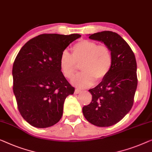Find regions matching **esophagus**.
<instances>
[{"instance_id": "obj_1", "label": "esophagus", "mask_w": 152, "mask_h": 152, "mask_svg": "<svg viewBox=\"0 0 152 152\" xmlns=\"http://www.w3.org/2000/svg\"><path fill=\"white\" fill-rule=\"evenodd\" d=\"M81 92V90L80 89H75V94H79Z\"/></svg>"}]
</instances>
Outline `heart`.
Instances as JSON below:
<instances>
[{
	"mask_svg": "<svg viewBox=\"0 0 152 152\" xmlns=\"http://www.w3.org/2000/svg\"><path fill=\"white\" fill-rule=\"evenodd\" d=\"M113 58L110 50L105 45L81 39L72 47V55L67 50L61 53L59 60L60 71L67 79H72L80 64L81 73L71 81L78 88H87L106 77L112 69Z\"/></svg>",
	"mask_w": 152,
	"mask_h": 152,
	"instance_id": "1",
	"label": "heart"
}]
</instances>
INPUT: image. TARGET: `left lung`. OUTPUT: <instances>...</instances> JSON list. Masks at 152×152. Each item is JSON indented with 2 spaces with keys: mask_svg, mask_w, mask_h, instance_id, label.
Instances as JSON below:
<instances>
[{
  "mask_svg": "<svg viewBox=\"0 0 152 152\" xmlns=\"http://www.w3.org/2000/svg\"><path fill=\"white\" fill-rule=\"evenodd\" d=\"M110 50L113 62L106 77L90 89L92 99L82 112L88 121L98 127L117 124L130 111L137 88L136 61L132 50L119 35L104 31L89 34Z\"/></svg>",
  "mask_w": 152,
  "mask_h": 152,
  "instance_id": "1",
  "label": "left lung"
}]
</instances>
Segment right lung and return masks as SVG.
I'll return each mask as SVG.
<instances>
[{
    "label": "right lung",
    "instance_id": "add662e5",
    "mask_svg": "<svg viewBox=\"0 0 152 152\" xmlns=\"http://www.w3.org/2000/svg\"><path fill=\"white\" fill-rule=\"evenodd\" d=\"M81 36L42 34L28 41L13 65L14 95L24 119L32 126L45 128L56 124L64 103L75 88L60 71V55Z\"/></svg>",
    "mask_w": 152,
    "mask_h": 152
}]
</instances>
